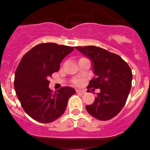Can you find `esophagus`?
Here are the masks:
<instances>
[{"label": "esophagus", "mask_w": 150, "mask_h": 150, "mask_svg": "<svg viewBox=\"0 0 150 150\" xmlns=\"http://www.w3.org/2000/svg\"><path fill=\"white\" fill-rule=\"evenodd\" d=\"M76 92H77L78 93H82V94H83V93H86L85 90H76Z\"/></svg>", "instance_id": "1"}]
</instances>
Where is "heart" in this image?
<instances>
[{
  "label": "heart",
  "mask_w": 150,
  "mask_h": 150,
  "mask_svg": "<svg viewBox=\"0 0 150 150\" xmlns=\"http://www.w3.org/2000/svg\"><path fill=\"white\" fill-rule=\"evenodd\" d=\"M75 84H77V85H78V84H79L80 82H79V80H75Z\"/></svg>",
  "instance_id": "b5f03b06"
}]
</instances>
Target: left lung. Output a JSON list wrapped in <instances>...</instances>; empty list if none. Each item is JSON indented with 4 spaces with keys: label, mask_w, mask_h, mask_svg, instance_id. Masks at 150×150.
Returning <instances> with one entry per match:
<instances>
[{
    "label": "left lung",
    "mask_w": 150,
    "mask_h": 150,
    "mask_svg": "<svg viewBox=\"0 0 150 150\" xmlns=\"http://www.w3.org/2000/svg\"><path fill=\"white\" fill-rule=\"evenodd\" d=\"M75 49L92 63L95 77L88 88L100 89L94 102L86 106V110L100 120L113 118L123 108L130 93L131 69L120 56L101 48L90 45Z\"/></svg>",
    "instance_id": "obj_1"
}]
</instances>
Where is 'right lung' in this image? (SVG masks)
Returning a JSON list of instances; mask_svg holds the SVG:
<instances>
[{
  "instance_id": "1",
  "label": "right lung",
  "mask_w": 150,
  "mask_h": 150,
  "mask_svg": "<svg viewBox=\"0 0 150 150\" xmlns=\"http://www.w3.org/2000/svg\"><path fill=\"white\" fill-rule=\"evenodd\" d=\"M74 47L42 43L23 57L15 73L14 87L19 102L28 116L40 123L56 120L64 112L67 100L75 93L70 86L52 93L49 78L59 71L63 59Z\"/></svg>"
}]
</instances>
